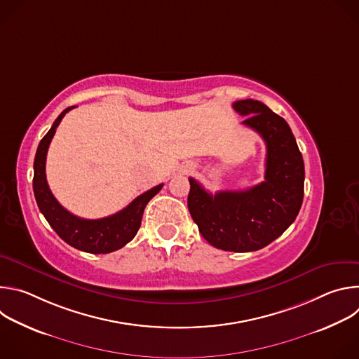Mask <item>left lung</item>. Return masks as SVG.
Returning <instances> with one entry per match:
<instances>
[{"instance_id": "obj_1", "label": "left lung", "mask_w": 359, "mask_h": 359, "mask_svg": "<svg viewBox=\"0 0 359 359\" xmlns=\"http://www.w3.org/2000/svg\"><path fill=\"white\" fill-rule=\"evenodd\" d=\"M243 125L267 147L264 182L247 190L209 193L193 177L187 208L201 236L224 251H255L280 237L295 220L304 197V161L288 123L263 102L236 100Z\"/></svg>"}]
</instances>
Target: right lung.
I'll list each match as a JSON object with an SVG mask.
<instances>
[{"label": "right lung", "instance_id": "right-lung-1", "mask_svg": "<svg viewBox=\"0 0 359 359\" xmlns=\"http://www.w3.org/2000/svg\"><path fill=\"white\" fill-rule=\"evenodd\" d=\"M72 108L74 107H69L61 112V115L55 119L54 125L50 126L48 133L42 137V140L38 144L34 161L32 180L35 200L49 226L55 230V233L65 243L85 252H112L122 248L136 236L142 223V216L146 204L150 201L153 196L161 191L163 183L158 184L156 187H151L150 190L137 196L123 210L104 219H81L69 213L67 209H64L48 186L45 175V162L49 143L53 140L58 125L61 123L65 114L69 112Z\"/></svg>", "mask_w": 359, "mask_h": 359}]
</instances>
